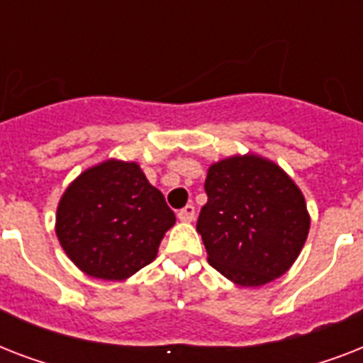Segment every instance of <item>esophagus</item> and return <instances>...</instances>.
<instances>
[{
	"label": "esophagus",
	"mask_w": 363,
	"mask_h": 363,
	"mask_svg": "<svg viewBox=\"0 0 363 363\" xmlns=\"http://www.w3.org/2000/svg\"><path fill=\"white\" fill-rule=\"evenodd\" d=\"M177 216H179V220L182 222H192L194 216H196V207H194V205H186V207H182V209L177 213Z\"/></svg>",
	"instance_id": "34e87169"
}]
</instances>
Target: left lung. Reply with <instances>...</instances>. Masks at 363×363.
Listing matches in <instances>:
<instances>
[{"instance_id": "8db88e82", "label": "left lung", "mask_w": 363, "mask_h": 363, "mask_svg": "<svg viewBox=\"0 0 363 363\" xmlns=\"http://www.w3.org/2000/svg\"><path fill=\"white\" fill-rule=\"evenodd\" d=\"M198 232L209 264L239 286L284 275L301 252L309 215L303 194L269 160L254 154L216 162L205 179Z\"/></svg>"}]
</instances>
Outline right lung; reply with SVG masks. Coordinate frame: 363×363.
Wrapping results in <instances>:
<instances>
[{
	"label": "right lung",
	"mask_w": 363,
	"mask_h": 363,
	"mask_svg": "<svg viewBox=\"0 0 363 363\" xmlns=\"http://www.w3.org/2000/svg\"><path fill=\"white\" fill-rule=\"evenodd\" d=\"M175 213L141 167L109 160L82 173L60 199L56 235L86 275L122 281L156 258Z\"/></svg>",
	"instance_id": "right-lung-1"
}]
</instances>
